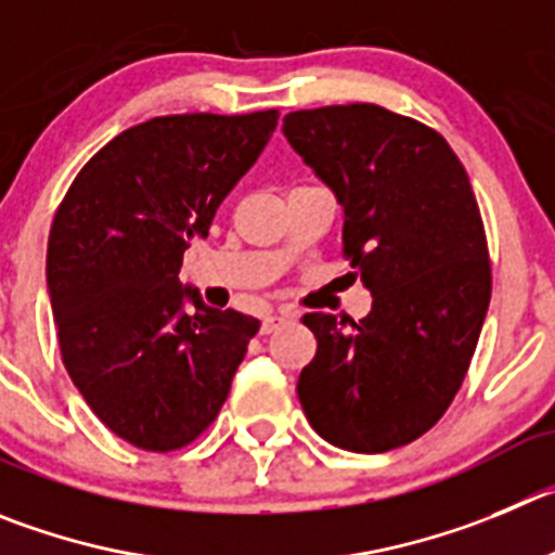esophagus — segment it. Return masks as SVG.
I'll use <instances>...</instances> for the list:
<instances>
[{
  "instance_id": "34e87169",
  "label": "esophagus",
  "mask_w": 555,
  "mask_h": 555,
  "mask_svg": "<svg viewBox=\"0 0 555 555\" xmlns=\"http://www.w3.org/2000/svg\"><path fill=\"white\" fill-rule=\"evenodd\" d=\"M293 320H295V314H287V312L266 314V318H262L260 331H262V334H273V331H279V328H282V325L293 323Z\"/></svg>"
}]
</instances>
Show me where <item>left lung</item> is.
<instances>
[{
  "label": "left lung",
  "mask_w": 555,
  "mask_h": 555,
  "mask_svg": "<svg viewBox=\"0 0 555 555\" xmlns=\"http://www.w3.org/2000/svg\"><path fill=\"white\" fill-rule=\"evenodd\" d=\"M289 147L334 191L372 309L304 314L318 353L298 400L320 438L377 454L427 433L457 395L490 307L488 237L447 139L375 103L289 112Z\"/></svg>",
  "instance_id": "1"
}]
</instances>
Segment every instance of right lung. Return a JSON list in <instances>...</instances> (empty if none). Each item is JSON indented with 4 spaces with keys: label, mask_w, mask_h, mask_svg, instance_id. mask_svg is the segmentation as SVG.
<instances>
[{
    "label": "right lung",
    "mask_w": 555,
    "mask_h": 555,
    "mask_svg": "<svg viewBox=\"0 0 555 555\" xmlns=\"http://www.w3.org/2000/svg\"><path fill=\"white\" fill-rule=\"evenodd\" d=\"M276 120L268 108L139 122L87 160L54 216L46 282L62 364L92 413L144 452L205 433L260 331L205 307L178 273Z\"/></svg>",
    "instance_id": "1"
}]
</instances>
